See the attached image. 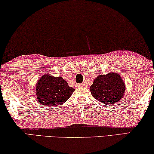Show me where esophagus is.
<instances>
[{
    "label": "esophagus",
    "instance_id": "34e87169",
    "mask_svg": "<svg viewBox=\"0 0 154 154\" xmlns=\"http://www.w3.org/2000/svg\"><path fill=\"white\" fill-rule=\"evenodd\" d=\"M79 87H85L86 86V83H82V84L79 85Z\"/></svg>",
    "mask_w": 154,
    "mask_h": 154
}]
</instances>
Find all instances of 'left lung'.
Masks as SVG:
<instances>
[{
	"label": "left lung",
	"instance_id": "8db88e82",
	"mask_svg": "<svg viewBox=\"0 0 154 154\" xmlns=\"http://www.w3.org/2000/svg\"><path fill=\"white\" fill-rule=\"evenodd\" d=\"M125 86L117 72L99 75L90 86V92L97 101L104 104H114L123 97Z\"/></svg>",
	"mask_w": 154,
	"mask_h": 154
}]
</instances>
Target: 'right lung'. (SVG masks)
<instances>
[{
	"mask_svg": "<svg viewBox=\"0 0 154 154\" xmlns=\"http://www.w3.org/2000/svg\"><path fill=\"white\" fill-rule=\"evenodd\" d=\"M35 91L39 103L42 106L55 107L66 101L75 89L68 86L62 77L45 75L36 84Z\"/></svg>",
	"mask_w": 154,
	"mask_h": 154,
	"instance_id": "obj_1",
	"label": "right lung"
}]
</instances>
